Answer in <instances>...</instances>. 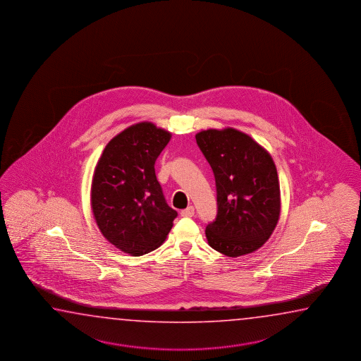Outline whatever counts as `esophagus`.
<instances>
[{
	"label": "esophagus",
	"mask_w": 361,
	"mask_h": 361,
	"mask_svg": "<svg viewBox=\"0 0 361 361\" xmlns=\"http://www.w3.org/2000/svg\"><path fill=\"white\" fill-rule=\"evenodd\" d=\"M180 215L184 216V218H191V216L195 215V207L193 206H188L187 209H184V210L180 212Z\"/></svg>",
	"instance_id": "34e87169"
}]
</instances>
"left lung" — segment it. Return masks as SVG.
Wrapping results in <instances>:
<instances>
[{
    "mask_svg": "<svg viewBox=\"0 0 361 361\" xmlns=\"http://www.w3.org/2000/svg\"><path fill=\"white\" fill-rule=\"evenodd\" d=\"M216 184V218L206 226L209 245L229 257L254 252L269 240L281 214L276 164L268 151L233 128L196 135Z\"/></svg>",
    "mask_w": 361,
    "mask_h": 361,
    "instance_id": "1",
    "label": "left lung"
}]
</instances>
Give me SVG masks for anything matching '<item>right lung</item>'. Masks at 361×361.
<instances>
[{"label": "right lung", "mask_w": 361, "mask_h": 361, "mask_svg": "<svg viewBox=\"0 0 361 361\" xmlns=\"http://www.w3.org/2000/svg\"><path fill=\"white\" fill-rule=\"evenodd\" d=\"M169 132L143 121L109 142L96 165L91 205L101 233L114 246L141 256L163 243L178 212L164 197L155 161Z\"/></svg>", "instance_id": "right-lung-1"}]
</instances>
